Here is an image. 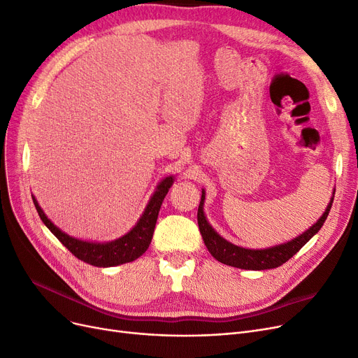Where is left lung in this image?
<instances>
[{
	"mask_svg": "<svg viewBox=\"0 0 358 358\" xmlns=\"http://www.w3.org/2000/svg\"><path fill=\"white\" fill-rule=\"evenodd\" d=\"M334 197H335V192L332 193V197H330V202L327 203L323 215L317 220V222L313 224L308 230H306L302 234L294 237V239H290L285 243L274 245L264 249H249L243 246H237L224 239L222 236H220L205 217V213H203L205 190L203 189H202L199 209H197V224H199V230L203 237V242L209 250V254L213 255L217 261L226 264V266H231L242 270H270V268L280 267L282 264L289 261L315 233H319V230L323 227V224L329 215L330 208H332Z\"/></svg>",
	"mask_w": 358,
	"mask_h": 358,
	"instance_id": "8db88e82",
	"label": "left lung"
}]
</instances>
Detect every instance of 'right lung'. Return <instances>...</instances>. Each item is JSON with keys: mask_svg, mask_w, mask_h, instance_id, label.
<instances>
[{"mask_svg": "<svg viewBox=\"0 0 358 358\" xmlns=\"http://www.w3.org/2000/svg\"><path fill=\"white\" fill-rule=\"evenodd\" d=\"M174 180H176L174 176H169L159 182L136 226L132 227L127 234L110 242H90V241H81V239H76L73 236H69L68 233L60 230L51 220H48L41 206H39L38 201L35 199V196H32V199L36 208V213L39 218H41L43 222L45 224V227L55 234L78 259L90 264V266L106 268V267H115V266H121V264H125V262L134 261L148 250L153 237L159 209H161V205L165 199L168 190L171 189L172 184H174Z\"/></svg>", "mask_w": 358, "mask_h": 358, "instance_id": "right-lung-1", "label": "right lung"}]
</instances>
